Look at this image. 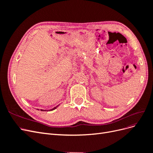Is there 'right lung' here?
Returning a JSON list of instances; mask_svg holds the SVG:
<instances>
[{
  "mask_svg": "<svg viewBox=\"0 0 153 153\" xmlns=\"http://www.w3.org/2000/svg\"><path fill=\"white\" fill-rule=\"evenodd\" d=\"M60 105V104H59ZM59 105H58L57 106H55L54 108H52V109H50V110H41V111H52V110H55V109H56L58 106H59Z\"/></svg>",
  "mask_w": 153,
  "mask_h": 153,
  "instance_id": "add662e5",
  "label": "right lung"
}]
</instances>
